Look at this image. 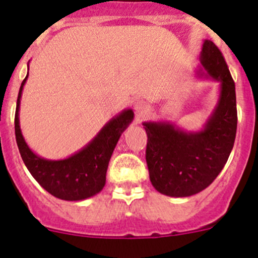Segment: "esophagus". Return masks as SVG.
I'll list each match as a JSON object with an SVG mask.
<instances>
[{"mask_svg": "<svg viewBox=\"0 0 258 258\" xmlns=\"http://www.w3.org/2000/svg\"><path fill=\"white\" fill-rule=\"evenodd\" d=\"M149 108H150L149 104L145 103V101L143 100L138 101V103L134 105L135 115H137L138 118H144V116L148 114V111H149Z\"/></svg>", "mask_w": 258, "mask_h": 258, "instance_id": "34e87169", "label": "esophagus"}]
</instances>
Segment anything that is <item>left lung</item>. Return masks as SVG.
Wrapping results in <instances>:
<instances>
[{
	"instance_id": "1",
	"label": "left lung",
	"mask_w": 258,
	"mask_h": 258,
	"mask_svg": "<svg viewBox=\"0 0 258 258\" xmlns=\"http://www.w3.org/2000/svg\"><path fill=\"white\" fill-rule=\"evenodd\" d=\"M201 65L200 78L219 83L218 101L203 128L187 132L170 121L143 123L150 182L169 197L206 189L223 169L236 139V88L221 51L210 40L203 42Z\"/></svg>"
}]
</instances>
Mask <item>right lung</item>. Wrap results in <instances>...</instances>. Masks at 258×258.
I'll use <instances>...</instances> for the list:
<instances>
[{
    "mask_svg": "<svg viewBox=\"0 0 258 258\" xmlns=\"http://www.w3.org/2000/svg\"><path fill=\"white\" fill-rule=\"evenodd\" d=\"M27 76L29 74L20 88L15 114V134L25 165L43 189L58 200L83 201L98 195L105 185L114 148L134 119V113L132 109H125L111 118L91 142L69 158L45 159L30 149L20 128V103Z\"/></svg>",
    "mask_w": 258,
    "mask_h": 258,
    "instance_id": "add662e5",
    "label": "right lung"
}]
</instances>
